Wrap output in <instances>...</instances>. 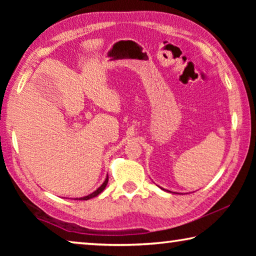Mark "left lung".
Masks as SVG:
<instances>
[{
    "instance_id": "obj_1",
    "label": "left lung",
    "mask_w": 256,
    "mask_h": 256,
    "mask_svg": "<svg viewBox=\"0 0 256 256\" xmlns=\"http://www.w3.org/2000/svg\"><path fill=\"white\" fill-rule=\"evenodd\" d=\"M162 190H164V192H168V193H172V194H175V192H172V190H164V188H160ZM177 194V193H176Z\"/></svg>"
}]
</instances>
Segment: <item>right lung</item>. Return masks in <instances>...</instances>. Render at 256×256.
Listing matches in <instances>:
<instances>
[{
  "label": "right lung",
  "mask_w": 256,
  "mask_h": 256,
  "mask_svg": "<svg viewBox=\"0 0 256 256\" xmlns=\"http://www.w3.org/2000/svg\"><path fill=\"white\" fill-rule=\"evenodd\" d=\"M107 183H108V174H107V176H106V178H105V180H104V183L99 186V188L96 190H94L92 193H90V194H88V196H82V198H76L74 200H89V198H96L97 196H99V194H100L104 190H105V188L107 186Z\"/></svg>",
  "instance_id": "right-lung-1"
}]
</instances>
